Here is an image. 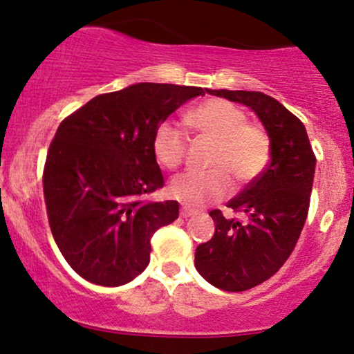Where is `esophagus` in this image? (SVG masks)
I'll return each mask as SVG.
<instances>
[{
    "label": "esophagus",
    "instance_id": "1",
    "mask_svg": "<svg viewBox=\"0 0 354 354\" xmlns=\"http://www.w3.org/2000/svg\"><path fill=\"white\" fill-rule=\"evenodd\" d=\"M194 213H196V211L191 209V208H186V206H183V208H181V216H183V218H189V216H193Z\"/></svg>",
    "mask_w": 354,
    "mask_h": 354
}]
</instances>
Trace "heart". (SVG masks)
<instances>
[{"mask_svg": "<svg viewBox=\"0 0 354 354\" xmlns=\"http://www.w3.org/2000/svg\"><path fill=\"white\" fill-rule=\"evenodd\" d=\"M186 124L198 135L216 141L209 171H188L174 176L169 194L185 205L200 208L223 200L236 185L256 180L270 163L271 138L258 121H248L246 111L228 100L203 101L186 115ZM188 151V138L178 124L165 121L153 136V153L165 168H178Z\"/></svg>", "mask_w": 354, "mask_h": 354, "instance_id": "obj_1", "label": "heart"}]
</instances>
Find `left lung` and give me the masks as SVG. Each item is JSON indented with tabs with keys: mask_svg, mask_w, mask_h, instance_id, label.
Listing matches in <instances>:
<instances>
[{
	"mask_svg": "<svg viewBox=\"0 0 354 354\" xmlns=\"http://www.w3.org/2000/svg\"><path fill=\"white\" fill-rule=\"evenodd\" d=\"M209 93L250 106L271 138L270 165L226 205L243 219L209 211L216 230L194 253L206 281L238 293L270 279L293 253L310 209L316 156L301 120L278 100L261 91Z\"/></svg>",
	"mask_w": 354,
	"mask_h": 354,
	"instance_id": "1",
	"label": "left lung"
}]
</instances>
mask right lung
Returning a JSON list of instances; mask_svg holds the SVG:
<instances>
[{"label": "right lung", "mask_w": 354, "mask_h": 354, "mask_svg": "<svg viewBox=\"0 0 354 354\" xmlns=\"http://www.w3.org/2000/svg\"><path fill=\"white\" fill-rule=\"evenodd\" d=\"M206 91L138 83L96 96L61 121L46 154L43 193L53 238L81 278L120 286L148 266L153 233L180 214L178 201H148L165 186L154 131Z\"/></svg>", "instance_id": "1"}]
</instances>
